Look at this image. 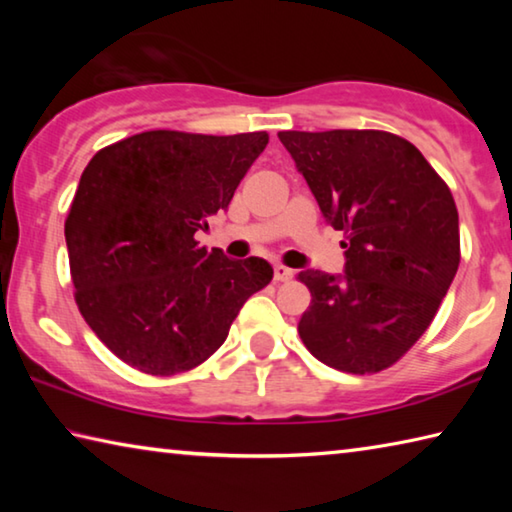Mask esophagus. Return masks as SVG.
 I'll return each mask as SVG.
<instances>
[{
    "instance_id": "1",
    "label": "esophagus",
    "mask_w": 512,
    "mask_h": 512,
    "mask_svg": "<svg viewBox=\"0 0 512 512\" xmlns=\"http://www.w3.org/2000/svg\"><path fill=\"white\" fill-rule=\"evenodd\" d=\"M273 277H275V282H287V280H291V277H293V271H291V268H287V266L277 264L273 268Z\"/></svg>"
}]
</instances>
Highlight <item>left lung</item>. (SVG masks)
<instances>
[{
	"label": "left lung",
	"instance_id": "left-lung-1",
	"mask_svg": "<svg viewBox=\"0 0 512 512\" xmlns=\"http://www.w3.org/2000/svg\"><path fill=\"white\" fill-rule=\"evenodd\" d=\"M320 212L343 230L345 275H298L311 302L298 323L325 366L366 375L427 332L461 262L454 196L424 155L386 131L277 133Z\"/></svg>",
	"mask_w": 512,
	"mask_h": 512
}]
</instances>
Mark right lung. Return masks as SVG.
<instances>
[{"mask_svg":"<svg viewBox=\"0 0 512 512\" xmlns=\"http://www.w3.org/2000/svg\"><path fill=\"white\" fill-rule=\"evenodd\" d=\"M266 144L264 131H146L88 162L65 221L74 298L128 366L160 377L201 366L273 280L266 259H230L194 239Z\"/></svg>","mask_w":512,"mask_h":512,"instance_id":"right-lung-1","label":"right lung"}]
</instances>
